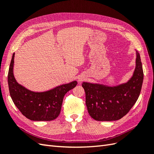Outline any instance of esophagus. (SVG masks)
Masks as SVG:
<instances>
[{
    "label": "esophagus",
    "mask_w": 154,
    "mask_h": 154,
    "mask_svg": "<svg viewBox=\"0 0 154 154\" xmlns=\"http://www.w3.org/2000/svg\"><path fill=\"white\" fill-rule=\"evenodd\" d=\"M79 81H82V79H79Z\"/></svg>",
    "instance_id": "obj_1"
}]
</instances>
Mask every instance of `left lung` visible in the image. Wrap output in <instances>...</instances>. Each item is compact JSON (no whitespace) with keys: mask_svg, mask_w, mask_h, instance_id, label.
Listing matches in <instances>:
<instances>
[{"mask_svg":"<svg viewBox=\"0 0 154 154\" xmlns=\"http://www.w3.org/2000/svg\"><path fill=\"white\" fill-rule=\"evenodd\" d=\"M143 79L141 59L136 51L135 70L128 82L114 87L83 82L82 87L85 91L86 105L89 115L98 121L122 119L138 100Z\"/></svg>","mask_w":154,"mask_h":154,"instance_id":"left-lung-1","label":"left lung"}]
</instances>
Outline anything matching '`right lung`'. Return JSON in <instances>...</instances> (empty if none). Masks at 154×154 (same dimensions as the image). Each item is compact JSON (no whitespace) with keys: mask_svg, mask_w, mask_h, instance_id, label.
<instances>
[{"mask_svg":"<svg viewBox=\"0 0 154 154\" xmlns=\"http://www.w3.org/2000/svg\"><path fill=\"white\" fill-rule=\"evenodd\" d=\"M14 54H13L8 74L9 92L16 107L27 119L34 121H50L56 119L61 109L63 97L76 87V81L61 85L45 92H34L16 81L13 74Z\"/></svg>","mask_w":154,"mask_h":154,"instance_id":"obj_1","label":"right lung"}]
</instances>
